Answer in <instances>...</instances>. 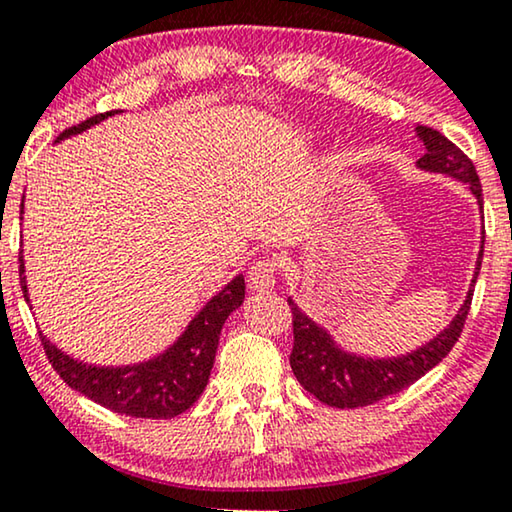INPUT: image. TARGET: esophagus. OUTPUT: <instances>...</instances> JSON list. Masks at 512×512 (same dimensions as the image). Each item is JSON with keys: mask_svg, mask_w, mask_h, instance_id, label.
Segmentation results:
<instances>
[{"mask_svg": "<svg viewBox=\"0 0 512 512\" xmlns=\"http://www.w3.org/2000/svg\"><path fill=\"white\" fill-rule=\"evenodd\" d=\"M277 275L279 268L275 261H258L249 268V286L251 291L263 293V291H272L277 284Z\"/></svg>", "mask_w": 512, "mask_h": 512, "instance_id": "34e87169", "label": "esophagus"}]
</instances>
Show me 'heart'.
Listing matches in <instances>:
<instances>
[{"label":"heart","instance_id":"obj_1","mask_svg":"<svg viewBox=\"0 0 512 512\" xmlns=\"http://www.w3.org/2000/svg\"><path fill=\"white\" fill-rule=\"evenodd\" d=\"M314 135H317V132H314L312 128H300V137L303 139H314Z\"/></svg>","mask_w":512,"mask_h":512}]
</instances>
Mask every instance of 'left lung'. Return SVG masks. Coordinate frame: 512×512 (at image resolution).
I'll list each match as a JSON object with an SVG mask.
<instances>
[{
    "instance_id": "left-lung-1",
    "label": "left lung",
    "mask_w": 512,
    "mask_h": 512,
    "mask_svg": "<svg viewBox=\"0 0 512 512\" xmlns=\"http://www.w3.org/2000/svg\"><path fill=\"white\" fill-rule=\"evenodd\" d=\"M417 137L424 142L426 153L417 160V170L445 174L468 186V191L478 202L480 221L482 216V186L478 172L466 153L457 149L450 139L440 135L438 130L417 125ZM480 251L475 270L468 286L466 298L454 314L450 324L443 331L433 335L429 342L412 349V352L398 356H366L349 352L335 340V335L321 326L312 317L300 310L296 300L289 296V305L293 312V352H291V370L303 389L317 396L321 403L333 405V408H363L373 405L391 394H398L419 377L436 368L440 361L450 354L454 342L459 340L461 328H464L468 307H471L473 286L478 282L480 263H482V244H485V226L480 233Z\"/></svg>"
}]
</instances>
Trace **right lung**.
<instances>
[{
  "label": "right lung",
  "mask_w": 512,
  "mask_h": 512,
  "mask_svg": "<svg viewBox=\"0 0 512 512\" xmlns=\"http://www.w3.org/2000/svg\"><path fill=\"white\" fill-rule=\"evenodd\" d=\"M114 114H121V111H107V114L93 116L74 125V128L62 132L55 139V144L81 135V132L90 130ZM23 214L25 195L20 202V221H23ZM20 286H23L25 300L32 310L30 286H27L25 277V256H20ZM242 303L244 275L240 272L200 307V312L188 321V326L177 335L172 345H167L163 352L153 354L149 359L123 363V366H102V363L76 359L48 340L44 333H41V342H44L48 361L53 363L62 380L72 389L81 391L83 396H88L90 401L128 417L170 419L191 408L205 391L209 373L214 368L216 349H219L221 328Z\"/></svg>",
  "instance_id": "add662e5"
}]
</instances>
